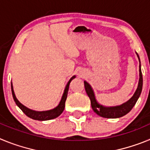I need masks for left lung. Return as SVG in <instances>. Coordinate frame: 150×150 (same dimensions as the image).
Returning <instances> with one entry per match:
<instances>
[{
  "instance_id": "1",
  "label": "left lung",
  "mask_w": 150,
  "mask_h": 150,
  "mask_svg": "<svg viewBox=\"0 0 150 150\" xmlns=\"http://www.w3.org/2000/svg\"><path fill=\"white\" fill-rule=\"evenodd\" d=\"M138 59L140 61L139 55H137ZM139 72H140V79H139L138 86H137V90L135 91L134 94L133 96L124 104H121L120 106H115V107H104L103 105H100V104L98 103L95 98V94L92 88L91 87L89 84L87 82L84 81L85 89L86 91L87 95L89 97L90 100H91V108L94 110L95 113L104 118H108V119H116V118H120L122 116L126 115L127 113L132 110L134 106L135 105L137 100H138L140 97V93L142 91L143 87V76L142 72H141V68H140V66H139Z\"/></svg>"
}]
</instances>
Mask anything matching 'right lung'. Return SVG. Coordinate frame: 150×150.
<instances>
[{
    "mask_svg": "<svg viewBox=\"0 0 150 150\" xmlns=\"http://www.w3.org/2000/svg\"><path fill=\"white\" fill-rule=\"evenodd\" d=\"M75 77H76V76H73L70 79V80L68 81L67 84L66 85V87L65 88H64L63 95H62V99H61L60 102H59V105L57 106L56 107H55L54 109H52L50 110L46 111H35L32 110L30 109H28V108L26 107L25 106H24L23 104H21L20 102L18 100V99L16 98L15 93H14V91H13V84L11 83V89L13 99L15 100L16 105L22 110V112H23L26 116H28L29 118H30V119H32V120H39V121H46V120H52V119H55V118H57L58 116H60L62 113V112L64 111V107H65V101L66 99H67V93H68L69 86H70L71 82L72 81V79H74Z\"/></svg>",
    "mask_w": 150,
    "mask_h": 150,
    "instance_id": "add662e5",
    "label": "right lung"
}]
</instances>
